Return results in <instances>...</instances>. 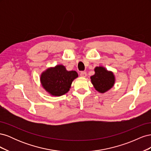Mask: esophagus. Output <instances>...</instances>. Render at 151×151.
Listing matches in <instances>:
<instances>
[{"label":"esophagus","mask_w":151,"mask_h":151,"mask_svg":"<svg viewBox=\"0 0 151 151\" xmlns=\"http://www.w3.org/2000/svg\"><path fill=\"white\" fill-rule=\"evenodd\" d=\"M80 76L82 77H86L87 76V72H81L80 73Z\"/></svg>","instance_id":"esophagus-1"}]
</instances>
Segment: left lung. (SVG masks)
I'll list each match as a JSON object with an SVG mask.
<instances>
[{
	"instance_id": "left-lung-1",
	"label": "left lung",
	"mask_w": 151,
	"mask_h": 151,
	"mask_svg": "<svg viewBox=\"0 0 151 151\" xmlns=\"http://www.w3.org/2000/svg\"><path fill=\"white\" fill-rule=\"evenodd\" d=\"M94 72V75L91 77V81L95 89L99 93H106L114 86L115 77L111 71L100 66L96 67Z\"/></svg>"
}]
</instances>
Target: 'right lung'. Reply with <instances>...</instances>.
Here are the masks:
<instances>
[{
    "label": "right lung",
    "mask_w": 151,
    "mask_h": 151,
    "mask_svg": "<svg viewBox=\"0 0 151 151\" xmlns=\"http://www.w3.org/2000/svg\"><path fill=\"white\" fill-rule=\"evenodd\" d=\"M77 77L76 71H68L65 66L57 65L43 72L40 81L43 88L50 94L60 96L70 90L72 81Z\"/></svg>",
    "instance_id": "obj_1"
}]
</instances>
